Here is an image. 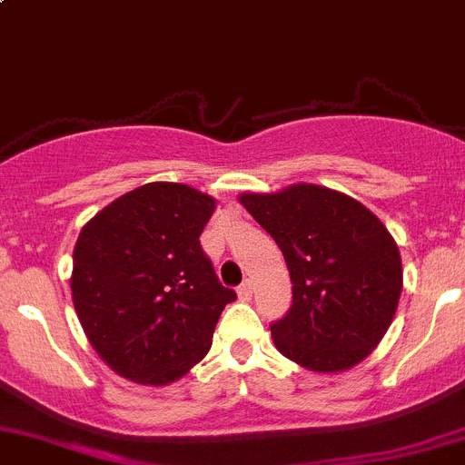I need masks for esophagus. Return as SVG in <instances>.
<instances>
[{"label":"esophagus","instance_id":"1","mask_svg":"<svg viewBox=\"0 0 465 465\" xmlns=\"http://www.w3.org/2000/svg\"><path fill=\"white\" fill-rule=\"evenodd\" d=\"M237 294H240L242 302H249L251 296H253V282H251V281H244V282H242L240 290H237Z\"/></svg>","mask_w":465,"mask_h":465}]
</instances>
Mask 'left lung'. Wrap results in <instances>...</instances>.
I'll return each instance as SVG.
<instances>
[{
  "label": "left lung",
  "instance_id": "left-lung-1",
  "mask_svg": "<svg viewBox=\"0 0 465 465\" xmlns=\"http://www.w3.org/2000/svg\"><path fill=\"white\" fill-rule=\"evenodd\" d=\"M240 203L282 251L292 308L272 324L278 351L311 372H344L377 349L401 294L397 242L335 189L299 183Z\"/></svg>",
  "mask_w": 465,
  "mask_h": 465
}]
</instances>
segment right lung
Listing matches in <instances>:
<instances>
[{"label": "right lung", "mask_w": 465, "mask_h": 465, "mask_svg": "<svg viewBox=\"0 0 465 465\" xmlns=\"http://www.w3.org/2000/svg\"><path fill=\"white\" fill-rule=\"evenodd\" d=\"M216 201L189 184L148 183L82 228L73 251L79 324L109 368L141 386H169L205 358L237 294L203 253Z\"/></svg>", "instance_id": "add662e5"}]
</instances>
